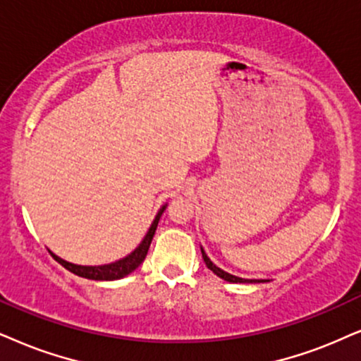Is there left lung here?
I'll list each match as a JSON object with an SVG mask.
<instances>
[{
  "instance_id": "8db88e82",
  "label": "left lung",
  "mask_w": 361,
  "mask_h": 361,
  "mask_svg": "<svg viewBox=\"0 0 361 361\" xmlns=\"http://www.w3.org/2000/svg\"><path fill=\"white\" fill-rule=\"evenodd\" d=\"M202 255H203L204 263H207V267L209 268V270H212L216 276L223 278V280H225V281H230V283H262V280H258V281H257V280H245V278H238V276H235V275H230V273L223 271L221 268H218L216 264H213L212 259H209V258L207 257V253L203 252V248H202Z\"/></svg>"
}]
</instances>
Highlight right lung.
I'll use <instances>...</instances> for the list:
<instances>
[{
    "label": "right lung",
    "mask_w": 361,
    "mask_h": 361,
    "mask_svg": "<svg viewBox=\"0 0 361 361\" xmlns=\"http://www.w3.org/2000/svg\"><path fill=\"white\" fill-rule=\"evenodd\" d=\"M166 209V204L159 209L157 218H154V221L152 223V226H149L147 236H145L143 241H141L138 248L135 250L133 253H130L128 257L118 259L115 263H109V264H102V267H81V264H75V263H70V262H65V259H61L56 255L51 253V257L56 259V262L61 264V267H65L68 271L75 273V275H78L81 278H88V280H120V278L130 275L131 271H135L136 268L140 267L141 263H143L145 257H147L148 253V248L149 245H152V240L154 236V231H157V226H158V221L159 218H161L163 212Z\"/></svg>",
    "instance_id": "1"
}]
</instances>
